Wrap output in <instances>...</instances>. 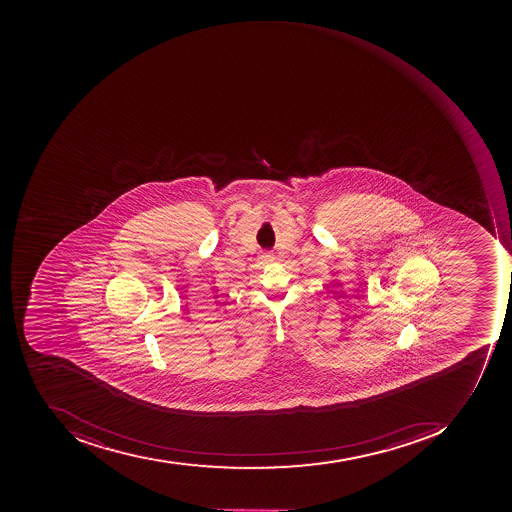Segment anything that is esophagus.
<instances>
[{
    "label": "esophagus",
    "instance_id": "34e87169",
    "mask_svg": "<svg viewBox=\"0 0 512 512\" xmlns=\"http://www.w3.org/2000/svg\"><path fill=\"white\" fill-rule=\"evenodd\" d=\"M260 260L263 261V263H269V261L274 260V257H272L271 254H268V252H264V254L260 255Z\"/></svg>",
    "mask_w": 512,
    "mask_h": 512
}]
</instances>
